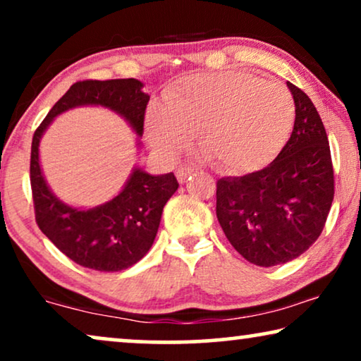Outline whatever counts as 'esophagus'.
<instances>
[{
  "label": "esophagus",
  "mask_w": 361,
  "mask_h": 361,
  "mask_svg": "<svg viewBox=\"0 0 361 361\" xmlns=\"http://www.w3.org/2000/svg\"><path fill=\"white\" fill-rule=\"evenodd\" d=\"M195 171H197L195 167H192V166H180L179 169H177V172H176V177H177V180H179V182H185L187 177L194 174Z\"/></svg>",
  "instance_id": "obj_1"
}]
</instances>
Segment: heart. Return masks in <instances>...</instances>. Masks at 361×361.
<instances>
[{"mask_svg":"<svg viewBox=\"0 0 361 361\" xmlns=\"http://www.w3.org/2000/svg\"><path fill=\"white\" fill-rule=\"evenodd\" d=\"M288 88L246 72L194 73L164 92L162 106L146 116L151 145L179 154L199 136L202 156L226 174H248L271 164L294 128Z\"/></svg>","mask_w":361,"mask_h":361,"instance_id":"heart-1","label":"heart"}]
</instances>
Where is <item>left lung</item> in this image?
<instances>
[{
  "instance_id": "8db88e82",
  "label": "left lung",
  "mask_w": 361,
  "mask_h": 361,
  "mask_svg": "<svg viewBox=\"0 0 361 361\" xmlns=\"http://www.w3.org/2000/svg\"><path fill=\"white\" fill-rule=\"evenodd\" d=\"M295 105L289 141L264 169L216 182V219L231 246L256 266L284 264L322 233L334 200L329 137L314 103L288 82Z\"/></svg>"
}]
</instances>
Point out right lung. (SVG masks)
<instances>
[{"instance_id":"right-lung-1","label":"right lung","mask_w":361,"mask_h":361,"mask_svg":"<svg viewBox=\"0 0 361 361\" xmlns=\"http://www.w3.org/2000/svg\"><path fill=\"white\" fill-rule=\"evenodd\" d=\"M141 88L142 83L136 78L73 83L34 131L29 171L36 224L67 258L83 268L115 273L136 264L154 243L162 209L179 182L172 172L151 176L135 169L125 189L113 200L90 210L72 209L62 204L44 180L39 140L54 118L80 105L110 108L142 136L149 95Z\"/></svg>"}]
</instances>
